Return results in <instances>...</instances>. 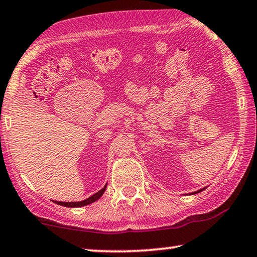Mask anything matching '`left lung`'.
<instances>
[{"label": "left lung", "mask_w": 257, "mask_h": 257, "mask_svg": "<svg viewBox=\"0 0 257 257\" xmlns=\"http://www.w3.org/2000/svg\"><path fill=\"white\" fill-rule=\"evenodd\" d=\"M203 189H201V190H198V191H195V193L194 194H197V193H200V191H202Z\"/></svg>", "instance_id": "8db88e82"}]
</instances>
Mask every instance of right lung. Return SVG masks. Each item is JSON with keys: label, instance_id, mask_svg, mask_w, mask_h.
Wrapping results in <instances>:
<instances>
[{"label": "right lung", "instance_id": "right-lung-1", "mask_svg": "<svg viewBox=\"0 0 257 257\" xmlns=\"http://www.w3.org/2000/svg\"><path fill=\"white\" fill-rule=\"evenodd\" d=\"M106 187H107V185H105L104 188H101L98 191V193H95L94 195H92V196H90L89 198H86V200H84V201H80V202H57V201H55V203L59 205L68 206V208H79V206L91 204V203L95 202L102 196V194H104L106 190Z\"/></svg>", "mask_w": 257, "mask_h": 257}]
</instances>
